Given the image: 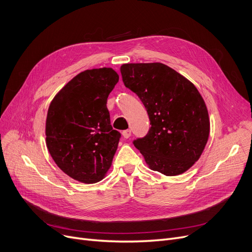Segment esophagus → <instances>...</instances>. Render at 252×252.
I'll list each match as a JSON object with an SVG mask.
<instances>
[{
	"label": "esophagus",
	"instance_id": "esophagus-1",
	"mask_svg": "<svg viewBox=\"0 0 252 252\" xmlns=\"http://www.w3.org/2000/svg\"><path fill=\"white\" fill-rule=\"evenodd\" d=\"M130 135H131V130L130 129H126V130L123 131V137L125 139H128L130 137Z\"/></svg>",
	"mask_w": 252,
	"mask_h": 252
}]
</instances>
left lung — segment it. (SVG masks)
<instances>
[{
  "label": "left lung",
  "mask_w": 252,
  "mask_h": 252,
  "mask_svg": "<svg viewBox=\"0 0 252 252\" xmlns=\"http://www.w3.org/2000/svg\"><path fill=\"white\" fill-rule=\"evenodd\" d=\"M123 82L138 95L151 127L134 141L148 166L165 176H178L199 159L209 136L205 102L196 87L167 65L127 63Z\"/></svg>",
  "instance_id": "1"
}]
</instances>
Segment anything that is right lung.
Returning a JSON list of instances; mask_svg holds the SVG:
<instances>
[{"label": "right lung", "mask_w": 252, "mask_h": 252, "mask_svg": "<svg viewBox=\"0 0 252 252\" xmlns=\"http://www.w3.org/2000/svg\"><path fill=\"white\" fill-rule=\"evenodd\" d=\"M118 79L110 67L85 70L49 106L47 148L57 166L75 181L100 182L111 166L121 134L110 125L106 104Z\"/></svg>", "instance_id": "add662e5"}]
</instances>
